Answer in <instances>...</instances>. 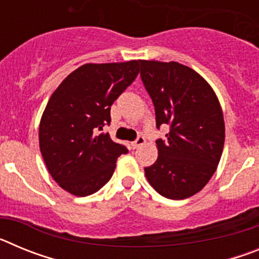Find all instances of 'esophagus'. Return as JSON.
<instances>
[{
    "label": "esophagus",
    "instance_id": "1",
    "mask_svg": "<svg viewBox=\"0 0 259 259\" xmlns=\"http://www.w3.org/2000/svg\"><path fill=\"white\" fill-rule=\"evenodd\" d=\"M144 144H145V137H144V136H139L136 139V141H134V148H135V149H137V148H140V146H143Z\"/></svg>",
    "mask_w": 259,
    "mask_h": 259
}]
</instances>
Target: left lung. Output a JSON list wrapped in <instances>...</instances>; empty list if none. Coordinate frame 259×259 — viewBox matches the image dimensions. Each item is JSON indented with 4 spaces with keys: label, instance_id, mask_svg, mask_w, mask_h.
<instances>
[{
    "label": "left lung",
    "instance_id": "1",
    "mask_svg": "<svg viewBox=\"0 0 259 259\" xmlns=\"http://www.w3.org/2000/svg\"><path fill=\"white\" fill-rule=\"evenodd\" d=\"M141 79L152 97L157 127L170 125L155 141L157 161L145 176L158 193L184 200L214 175L224 146V118L214 89L198 72L178 62L140 61Z\"/></svg>",
    "mask_w": 259,
    "mask_h": 259
}]
</instances>
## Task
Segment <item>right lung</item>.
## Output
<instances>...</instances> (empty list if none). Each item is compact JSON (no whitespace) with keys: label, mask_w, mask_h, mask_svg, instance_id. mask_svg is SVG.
I'll return each instance as SVG.
<instances>
[{"label":"right lung","mask_w":259,"mask_h":259,"mask_svg":"<svg viewBox=\"0 0 259 259\" xmlns=\"http://www.w3.org/2000/svg\"><path fill=\"white\" fill-rule=\"evenodd\" d=\"M140 61L87 63L53 92L38 127L41 155L52 178L68 193L85 197L110 180L124 145L109 134L110 107L139 74Z\"/></svg>","instance_id":"1"}]
</instances>
